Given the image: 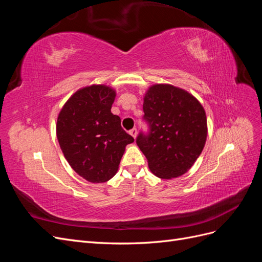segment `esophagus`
I'll return each instance as SVG.
<instances>
[{
    "label": "esophagus",
    "instance_id": "obj_1",
    "mask_svg": "<svg viewBox=\"0 0 262 262\" xmlns=\"http://www.w3.org/2000/svg\"><path fill=\"white\" fill-rule=\"evenodd\" d=\"M129 133L131 134V136L136 139L137 138V136H138V130H137V128H133V129H131L130 131H129Z\"/></svg>",
    "mask_w": 262,
    "mask_h": 262
}]
</instances>
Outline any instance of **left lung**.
<instances>
[{
    "label": "left lung",
    "mask_w": 262,
    "mask_h": 262,
    "mask_svg": "<svg viewBox=\"0 0 262 262\" xmlns=\"http://www.w3.org/2000/svg\"><path fill=\"white\" fill-rule=\"evenodd\" d=\"M143 112L149 133H140L137 144L150 171L162 179L182 176L192 167L207 141L204 108L185 90L155 84L145 93Z\"/></svg>",
    "instance_id": "1"
}]
</instances>
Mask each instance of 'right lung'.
Listing matches in <instances>:
<instances>
[{"instance_id": "1", "label": "right lung", "mask_w": 262, "mask_h": 262, "mask_svg": "<svg viewBox=\"0 0 262 262\" xmlns=\"http://www.w3.org/2000/svg\"><path fill=\"white\" fill-rule=\"evenodd\" d=\"M116 91L91 85L76 91L62 107L57 138L66 160L85 180L98 184L118 171L125 146L134 139L112 113Z\"/></svg>"}]
</instances>
